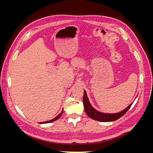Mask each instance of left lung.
<instances>
[{
    "label": "left lung",
    "instance_id": "1",
    "mask_svg": "<svg viewBox=\"0 0 153 153\" xmlns=\"http://www.w3.org/2000/svg\"><path fill=\"white\" fill-rule=\"evenodd\" d=\"M83 103H84V110L85 111L86 114L88 116L91 117V119L96 120L98 121L101 122H110L114 121L121 117L122 116L126 113L127 111L131 107L132 103L129 105L126 108H125L124 110L121 112L115 113V114H104L101 113L95 110L92 106H91L89 100H88L86 91L84 90V98H83Z\"/></svg>",
    "mask_w": 153,
    "mask_h": 153
}]
</instances>
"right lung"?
<instances>
[{"mask_svg": "<svg viewBox=\"0 0 153 153\" xmlns=\"http://www.w3.org/2000/svg\"><path fill=\"white\" fill-rule=\"evenodd\" d=\"M62 112H63V110H62V112H61V113H60L57 117H55L54 119H52V120H50V121H46V122H42V123H41V124H43V123H52V122H53V121H56V120H57L61 116V115L62 114Z\"/></svg>", "mask_w": 153, "mask_h": 153, "instance_id": "right-lung-1", "label": "right lung"}]
</instances>
